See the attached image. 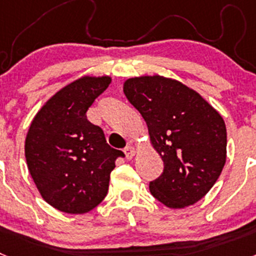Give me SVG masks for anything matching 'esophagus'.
I'll return each instance as SVG.
<instances>
[{"label": "esophagus", "instance_id": "esophagus-1", "mask_svg": "<svg viewBox=\"0 0 256 256\" xmlns=\"http://www.w3.org/2000/svg\"><path fill=\"white\" fill-rule=\"evenodd\" d=\"M124 154H126V159H132L136 154V148H133V146H126V148H124Z\"/></svg>", "mask_w": 256, "mask_h": 256}]
</instances>
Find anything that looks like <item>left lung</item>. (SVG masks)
<instances>
[{
    "mask_svg": "<svg viewBox=\"0 0 256 256\" xmlns=\"http://www.w3.org/2000/svg\"><path fill=\"white\" fill-rule=\"evenodd\" d=\"M124 94L148 128L164 162L151 195L165 206L182 209L204 198L227 158V130L216 108L192 88L162 76L126 79Z\"/></svg>",
    "mask_w": 256,
    "mask_h": 256,
    "instance_id": "left-lung-1",
    "label": "left lung"
}]
</instances>
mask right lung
I'll list each match as a JSON object with an SVG mask.
<instances>
[{
    "mask_svg": "<svg viewBox=\"0 0 256 256\" xmlns=\"http://www.w3.org/2000/svg\"><path fill=\"white\" fill-rule=\"evenodd\" d=\"M110 83L108 76L69 83L40 108L29 126V173L44 200L60 212L84 214L96 208L108 194L115 160L124 158L86 115Z\"/></svg>",
    "mask_w": 256,
    "mask_h": 256,
    "instance_id": "add662e5",
    "label": "right lung"
}]
</instances>
